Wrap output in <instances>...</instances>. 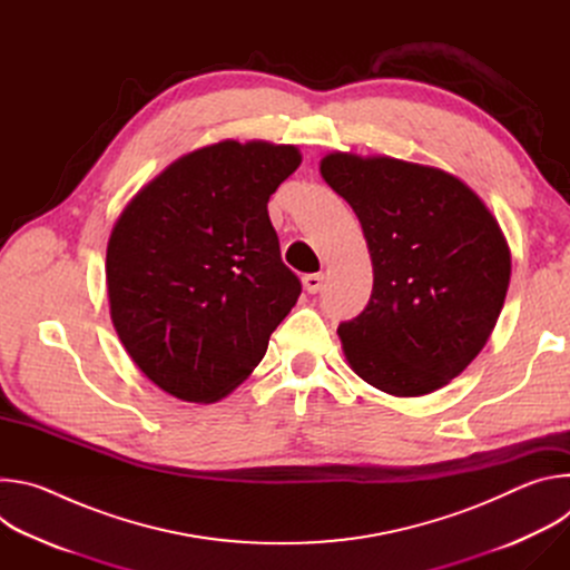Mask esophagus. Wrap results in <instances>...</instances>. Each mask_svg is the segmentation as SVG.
Returning a JSON list of instances; mask_svg holds the SVG:
<instances>
[{
  "mask_svg": "<svg viewBox=\"0 0 570 570\" xmlns=\"http://www.w3.org/2000/svg\"><path fill=\"white\" fill-rule=\"evenodd\" d=\"M302 284L306 288V293H320L324 286V275L322 273H313V275H304Z\"/></svg>",
  "mask_w": 570,
  "mask_h": 570,
  "instance_id": "esophagus-1",
  "label": "esophagus"
}]
</instances>
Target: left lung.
<instances>
[{"mask_svg": "<svg viewBox=\"0 0 570 570\" xmlns=\"http://www.w3.org/2000/svg\"><path fill=\"white\" fill-rule=\"evenodd\" d=\"M320 176L367 240L374 286L338 327L350 367L392 396L451 383L490 341L512 275L508 238L453 174L390 155L327 153Z\"/></svg>", "mask_w": 570, "mask_h": 570, "instance_id": "obj_1", "label": "left lung"}]
</instances>
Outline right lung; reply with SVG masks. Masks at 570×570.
I'll list each match as a JSON object with an SVG mask.
<instances>
[{"label":"right lung","instance_id":"right-lung-1","mask_svg":"<svg viewBox=\"0 0 570 570\" xmlns=\"http://www.w3.org/2000/svg\"><path fill=\"white\" fill-rule=\"evenodd\" d=\"M302 165L293 144L225 139L191 150L119 214L106 253L115 332L157 387L214 403L246 381L302 284L268 200Z\"/></svg>","mask_w":570,"mask_h":570}]
</instances>
